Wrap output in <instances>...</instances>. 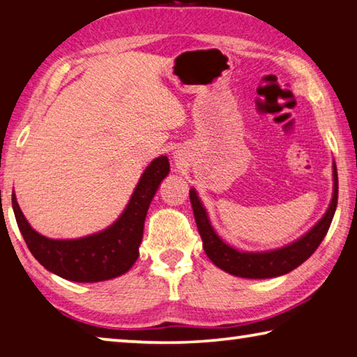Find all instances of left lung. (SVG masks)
<instances>
[{
  "mask_svg": "<svg viewBox=\"0 0 357 357\" xmlns=\"http://www.w3.org/2000/svg\"><path fill=\"white\" fill-rule=\"evenodd\" d=\"M332 198L329 208L326 209L321 219L313 225L309 231L302 234L293 243H289L279 249L263 250V252H245L238 250L222 241L215 229L211 225L209 215L206 208L198 197L197 190H189L193 215H195L197 228L203 241V249L206 252L211 261L217 268L225 271V273L243 277V279H273V277H280L293 269L298 268L309 258L313 252L321 244L326 233L331 227V222L334 219L337 209V198H338V178H337V167L335 162H332Z\"/></svg>",
  "mask_w": 357,
  "mask_h": 357,
  "instance_id": "8db88e82",
  "label": "left lung"
}]
</instances>
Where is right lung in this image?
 Instances as JSON below:
<instances>
[{"label":"right lung","mask_w":357,"mask_h":357,"mask_svg":"<svg viewBox=\"0 0 357 357\" xmlns=\"http://www.w3.org/2000/svg\"><path fill=\"white\" fill-rule=\"evenodd\" d=\"M170 173L167 155L144 168L128 206L110 227L77 239H52L36 231L23 215L12 192V208L23 239L33 257L47 271L78 283L114 279L134 266L142 244L144 219L162 181Z\"/></svg>","instance_id":"add662e5"}]
</instances>
